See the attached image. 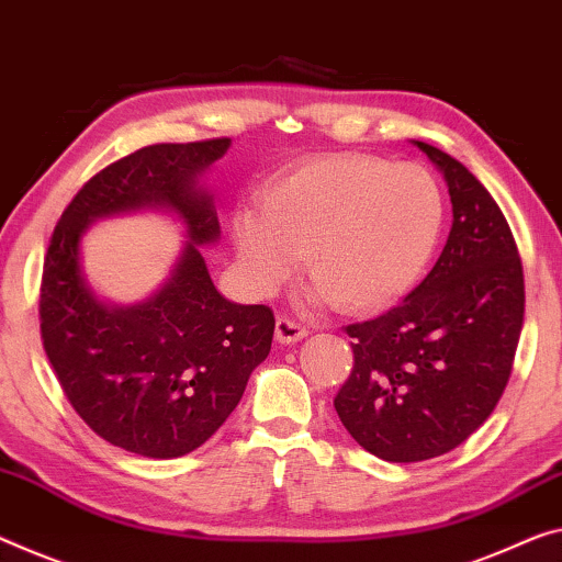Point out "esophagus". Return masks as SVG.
<instances>
[{
	"label": "esophagus",
	"mask_w": 562,
	"mask_h": 562,
	"mask_svg": "<svg viewBox=\"0 0 562 562\" xmlns=\"http://www.w3.org/2000/svg\"><path fill=\"white\" fill-rule=\"evenodd\" d=\"M308 331L299 322H293L289 316L276 318V341L279 344H296L304 339Z\"/></svg>",
	"instance_id": "34e87169"
}]
</instances>
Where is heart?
<instances>
[{
	"mask_svg": "<svg viewBox=\"0 0 562 562\" xmlns=\"http://www.w3.org/2000/svg\"><path fill=\"white\" fill-rule=\"evenodd\" d=\"M442 226V188L425 168L347 153L273 178L258 211L233 215L231 236L256 293L269 296L286 283L306 251L308 299L361 314L412 291Z\"/></svg>",
	"mask_w": 562,
	"mask_h": 562,
	"instance_id": "obj_1",
	"label": "heart"
}]
</instances>
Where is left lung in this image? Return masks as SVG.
<instances>
[{
    "label": "left lung",
    "mask_w": 562,
    "mask_h": 562,
    "mask_svg": "<svg viewBox=\"0 0 562 562\" xmlns=\"http://www.w3.org/2000/svg\"><path fill=\"white\" fill-rule=\"evenodd\" d=\"M412 143L442 172L450 236L400 306L347 326L353 369L334 400L349 435L386 462L450 452L490 417L525 314L522 263L499 205L460 160Z\"/></svg>",
    "instance_id": "1"
}]
</instances>
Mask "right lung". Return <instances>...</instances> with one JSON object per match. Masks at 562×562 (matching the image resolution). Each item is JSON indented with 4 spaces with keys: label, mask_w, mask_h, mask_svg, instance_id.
<instances>
[{
    "label": "right lung",
    "mask_w": 562,
    "mask_h": 562,
    "mask_svg": "<svg viewBox=\"0 0 562 562\" xmlns=\"http://www.w3.org/2000/svg\"><path fill=\"white\" fill-rule=\"evenodd\" d=\"M228 148V137L162 143L112 162L72 198L47 248L40 326L57 382L92 431L153 460L213 437L271 351V308L223 296L201 251L221 238L203 176ZM140 210L172 214L187 244L148 300L112 305L87 281L81 238L94 220Z\"/></svg>",
    "instance_id": "add662e5"
}]
</instances>
